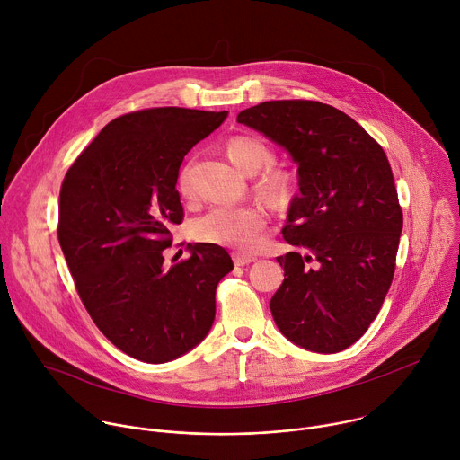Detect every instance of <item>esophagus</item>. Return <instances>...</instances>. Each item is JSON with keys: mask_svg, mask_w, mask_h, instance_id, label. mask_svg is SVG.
Masks as SVG:
<instances>
[{"mask_svg": "<svg viewBox=\"0 0 460 460\" xmlns=\"http://www.w3.org/2000/svg\"><path fill=\"white\" fill-rule=\"evenodd\" d=\"M233 260H234L236 266H247V264H251V261L256 260V256L254 254H245V252H234Z\"/></svg>", "mask_w": 460, "mask_h": 460, "instance_id": "obj_1", "label": "esophagus"}]
</instances>
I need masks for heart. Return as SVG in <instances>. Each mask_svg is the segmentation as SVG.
<instances>
[{
    "label": "heart",
    "mask_w": 460,
    "mask_h": 460,
    "mask_svg": "<svg viewBox=\"0 0 460 460\" xmlns=\"http://www.w3.org/2000/svg\"><path fill=\"white\" fill-rule=\"evenodd\" d=\"M226 155L231 164L245 174L258 172L260 169L271 165L275 160L273 151L264 140L245 135L233 137L226 144ZM256 187L270 204L286 208L295 196L296 180L288 169L270 167L260 176ZM178 190L187 194L185 172H180L178 176ZM264 227L266 215L254 206H215L192 222L190 233L196 240L204 243L249 251L258 243Z\"/></svg>",
    "instance_id": "1"
}]
</instances>
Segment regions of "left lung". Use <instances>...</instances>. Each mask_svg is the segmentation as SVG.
<instances>
[{"label":"left lung","mask_w":460,"mask_h":460,"mask_svg":"<svg viewBox=\"0 0 460 460\" xmlns=\"http://www.w3.org/2000/svg\"><path fill=\"white\" fill-rule=\"evenodd\" d=\"M238 123L264 133L298 164L300 194L282 234L284 282L270 307L296 346L337 353L376 318L395 275L402 209L380 144L346 112L313 100L264 102Z\"/></svg>","instance_id":"8db88e82"}]
</instances>
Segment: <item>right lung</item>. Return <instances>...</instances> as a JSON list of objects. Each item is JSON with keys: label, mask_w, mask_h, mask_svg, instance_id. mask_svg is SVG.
Returning a JSON list of instances; mask_svg holds the SVG:
<instances>
[{"label": "right lung", "mask_w": 460, "mask_h": 460, "mask_svg": "<svg viewBox=\"0 0 460 460\" xmlns=\"http://www.w3.org/2000/svg\"><path fill=\"white\" fill-rule=\"evenodd\" d=\"M227 111L153 107L107 123L59 189L58 240L98 330L123 353L169 362L209 333L227 251L189 245L167 268L171 226L183 222L176 190L183 156L218 128Z\"/></svg>", "instance_id": "obj_1"}]
</instances>
